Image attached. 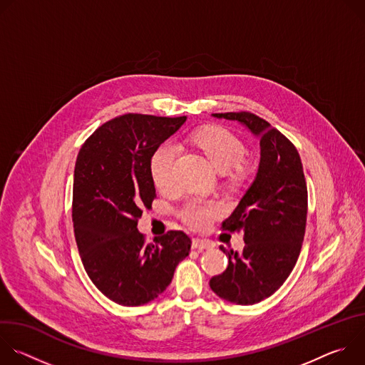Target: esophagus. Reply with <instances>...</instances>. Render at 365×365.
I'll return each mask as SVG.
<instances>
[{"label":"esophagus","mask_w":365,"mask_h":365,"mask_svg":"<svg viewBox=\"0 0 365 365\" xmlns=\"http://www.w3.org/2000/svg\"><path fill=\"white\" fill-rule=\"evenodd\" d=\"M192 248L193 250H211L212 244L207 242V241H203V240H199V238H195L192 241Z\"/></svg>","instance_id":"1"}]
</instances>
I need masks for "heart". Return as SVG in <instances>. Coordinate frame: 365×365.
Instances as JSON below:
<instances>
[{"mask_svg":"<svg viewBox=\"0 0 365 365\" xmlns=\"http://www.w3.org/2000/svg\"><path fill=\"white\" fill-rule=\"evenodd\" d=\"M193 141L221 173L238 166L245 154V147L242 141L227 128L217 125L199 130L193 135ZM176 153L178 150L175 145L162 144L151 154L150 175L154 185L163 192H172L176 186ZM215 214H218L217 205L200 200H190L182 207L180 218L187 227L193 230H202L210 224Z\"/></svg>","mask_w":365,"mask_h":365,"instance_id":"heart-1","label":"heart"}]
</instances>
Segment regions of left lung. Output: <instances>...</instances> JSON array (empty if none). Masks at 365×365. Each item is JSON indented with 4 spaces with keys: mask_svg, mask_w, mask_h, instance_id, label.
Listing matches in <instances>:
<instances>
[{
    "mask_svg": "<svg viewBox=\"0 0 365 365\" xmlns=\"http://www.w3.org/2000/svg\"><path fill=\"white\" fill-rule=\"evenodd\" d=\"M238 121L259 138L258 172L224 231H242V252L227 251L228 267L214 276V293L235 304L272 296L292 273L300 254L307 215V187L300 155L292 141L251 113L212 114Z\"/></svg>",
    "mask_w": 365,
    "mask_h": 365,
    "instance_id": "1",
    "label": "left lung"
}]
</instances>
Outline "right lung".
<instances>
[{
    "instance_id": "add662e5",
    "label": "right lung",
    "mask_w": 365,
    "mask_h": 365,
    "mask_svg": "<svg viewBox=\"0 0 365 365\" xmlns=\"http://www.w3.org/2000/svg\"><path fill=\"white\" fill-rule=\"evenodd\" d=\"M185 121L124 114L102 124L79 150L72 200L78 250L92 283L118 304L140 306L162 294L189 255L192 241L182 231L147 244L137 230L155 197L151 154Z\"/></svg>"
}]
</instances>
